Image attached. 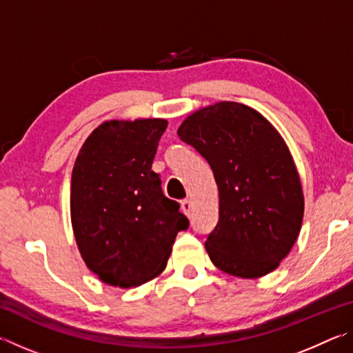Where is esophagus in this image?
<instances>
[{
  "instance_id": "34e87169",
  "label": "esophagus",
  "mask_w": 353,
  "mask_h": 353,
  "mask_svg": "<svg viewBox=\"0 0 353 353\" xmlns=\"http://www.w3.org/2000/svg\"><path fill=\"white\" fill-rule=\"evenodd\" d=\"M181 208H182V212H183L185 214H190V212H191V204H190V201H188V199H183V201H181Z\"/></svg>"
}]
</instances>
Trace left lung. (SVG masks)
<instances>
[{
    "mask_svg": "<svg viewBox=\"0 0 353 353\" xmlns=\"http://www.w3.org/2000/svg\"><path fill=\"white\" fill-rule=\"evenodd\" d=\"M177 135L207 160L218 185L219 219L205 241L213 265L243 279L276 270L303 218L301 179L282 135L232 101L191 113Z\"/></svg>",
    "mask_w": 353,
    "mask_h": 353,
    "instance_id": "1",
    "label": "left lung"
}]
</instances>
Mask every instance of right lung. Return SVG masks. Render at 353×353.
Masks as SVG:
<instances>
[{
	"instance_id": "add662e5",
	"label": "right lung",
	"mask_w": 353,
	"mask_h": 353,
	"mask_svg": "<svg viewBox=\"0 0 353 353\" xmlns=\"http://www.w3.org/2000/svg\"><path fill=\"white\" fill-rule=\"evenodd\" d=\"M168 121L110 119L88 135L71 174L70 212L88 270L104 283L132 288L165 270L188 219L152 171Z\"/></svg>"
}]
</instances>
